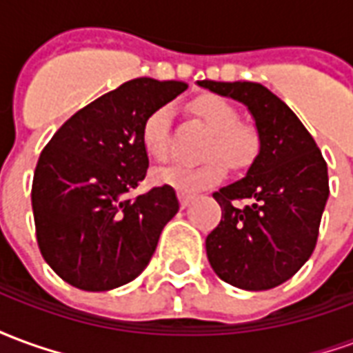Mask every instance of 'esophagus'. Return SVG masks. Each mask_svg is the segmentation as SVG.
Listing matches in <instances>:
<instances>
[{
  "label": "esophagus",
  "instance_id": "34e87169",
  "mask_svg": "<svg viewBox=\"0 0 353 353\" xmlns=\"http://www.w3.org/2000/svg\"><path fill=\"white\" fill-rule=\"evenodd\" d=\"M192 200H194V196H192V194H187V192H179V204H181V208L189 206Z\"/></svg>",
  "mask_w": 353,
  "mask_h": 353
}]
</instances>
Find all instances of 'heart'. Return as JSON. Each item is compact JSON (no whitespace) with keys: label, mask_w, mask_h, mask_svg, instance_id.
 Instances as JSON below:
<instances>
[{"label":"heart","mask_w":353,"mask_h":353,"mask_svg":"<svg viewBox=\"0 0 353 353\" xmlns=\"http://www.w3.org/2000/svg\"><path fill=\"white\" fill-rule=\"evenodd\" d=\"M194 111L206 121L215 132L214 139L206 149L210 161L199 166L176 162L170 166L153 170L157 185L172 187L181 192H194L219 183L227 176V164L232 168L250 166L259 151V138L253 128L240 123L238 111L229 101L215 96L200 98L194 103ZM172 117L174 108L166 103L153 109L141 124V145L154 161H164L172 147ZM228 161L225 163L222 159Z\"/></svg>","instance_id":"obj_1"}]
</instances>
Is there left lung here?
Segmentation results:
<instances>
[{
	"mask_svg": "<svg viewBox=\"0 0 353 353\" xmlns=\"http://www.w3.org/2000/svg\"><path fill=\"white\" fill-rule=\"evenodd\" d=\"M244 103L259 136V153L242 179L214 199L221 223L206 238L208 261L230 285L265 291L288 281L310 259L329 199L327 164L299 117L259 83L199 81ZM234 199H248L238 208Z\"/></svg>",
	"mask_w": 353,
	"mask_h": 353,
	"instance_id": "8db88e82",
	"label": "left lung"
}]
</instances>
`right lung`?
Wrapping results in <instances>:
<instances>
[{
    "label": "right lung",
    "instance_id": "right-lung-1",
    "mask_svg": "<svg viewBox=\"0 0 353 353\" xmlns=\"http://www.w3.org/2000/svg\"><path fill=\"white\" fill-rule=\"evenodd\" d=\"M183 90L179 81L123 83L68 119L41 151L32 185L37 244L73 288H121L149 265L179 202L172 187L128 196L149 168L141 124Z\"/></svg>",
    "mask_w": 353,
    "mask_h": 353
}]
</instances>
